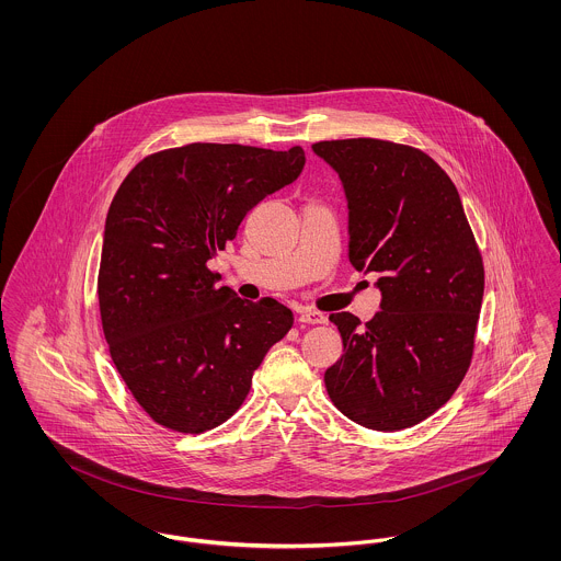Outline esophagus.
Returning a JSON list of instances; mask_svg holds the SVG:
<instances>
[{
  "instance_id": "esophagus-1",
  "label": "esophagus",
  "mask_w": 561,
  "mask_h": 561,
  "mask_svg": "<svg viewBox=\"0 0 561 561\" xmlns=\"http://www.w3.org/2000/svg\"><path fill=\"white\" fill-rule=\"evenodd\" d=\"M297 320H299V324H324V322H327V318H324L322 313H318V311H311V309L301 311Z\"/></svg>"
}]
</instances>
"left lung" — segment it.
<instances>
[{
    "instance_id": "left-lung-1",
    "label": "left lung",
    "mask_w": 561,
    "mask_h": 561,
    "mask_svg": "<svg viewBox=\"0 0 561 561\" xmlns=\"http://www.w3.org/2000/svg\"><path fill=\"white\" fill-rule=\"evenodd\" d=\"M313 151L344 183L347 256L378 273L382 309L365 324L331 313L344 354L324 374L335 408L374 432L437 412L474 354L484 266L459 192L437 162L378 138L320 140Z\"/></svg>"
}]
</instances>
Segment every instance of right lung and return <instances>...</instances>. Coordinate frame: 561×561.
I'll return each instance as SVG.
<instances>
[{
  "label": "right lung",
  "instance_id": "1",
  "mask_svg": "<svg viewBox=\"0 0 561 561\" xmlns=\"http://www.w3.org/2000/svg\"><path fill=\"white\" fill-rule=\"evenodd\" d=\"M302 167L301 147L192 142L147 156L119 185L104 226L100 318L122 380L153 423L192 435L226 423L268 347L293 329L282 302L217 288L207 262Z\"/></svg>",
  "mask_w": 561,
  "mask_h": 561
}]
</instances>
